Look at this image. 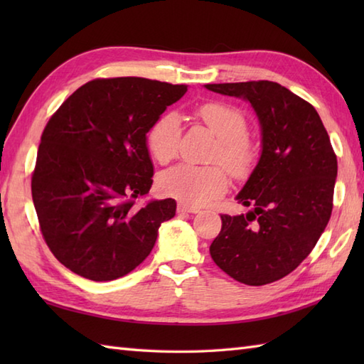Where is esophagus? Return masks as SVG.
I'll return each mask as SVG.
<instances>
[{"instance_id": "34e87169", "label": "esophagus", "mask_w": 364, "mask_h": 364, "mask_svg": "<svg viewBox=\"0 0 364 364\" xmlns=\"http://www.w3.org/2000/svg\"><path fill=\"white\" fill-rule=\"evenodd\" d=\"M176 211H178V214H197V213H200L198 208H192V206L183 205V203H178Z\"/></svg>"}]
</instances>
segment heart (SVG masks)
Wrapping results in <instances>:
<instances>
[{
	"mask_svg": "<svg viewBox=\"0 0 364 364\" xmlns=\"http://www.w3.org/2000/svg\"><path fill=\"white\" fill-rule=\"evenodd\" d=\"M196 115L219 137L213 159L222 162L233 176L242 178L249 173L257 162V149L247 137L249 123L244 114L231 105L210 102L200 105ZM180 141L181 120L173 112L162 114L146 133L149 150L161 164L176 156ZM158 188L164 196L184 205L202 206L225 194L228 178L220 166L178 164L159 175Z\"/></svg>",
	"mask_w": 364,
	"mask_h": 364,
	"instance_id": "obj_1",
	"label": "heart"
}]
</instances>
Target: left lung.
Listing matches in <instances>:
<instances>
[{
	"label": "left lung",
	"instance_id": "1",
	"mask_svg": "<svg viewBox=\"0 0 364 364\" xmlns=\"http://www.w3.org/2000/svg\"><path fill=\"white\" fill-rule=\"evenodd\" d=\"M205 87L249 102L261 128L258 164L236 196L252 210L220 215L211 258L239 283L277 282L310 255L330 220L338 161L328 133L318 111L278 82Z\"/></svg>",
	"mask_w": 364,
	"mask_h": 364
}]
</instances>
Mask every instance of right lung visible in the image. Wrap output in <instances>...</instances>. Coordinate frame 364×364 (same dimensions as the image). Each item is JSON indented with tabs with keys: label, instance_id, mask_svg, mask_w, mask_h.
I'll return each instance as SVG.
<instances>
[{
	"label": "right lung",
	"instance_id": "right-lung-1",
	"mask_svg": "<svg viewBox=\"0 0 364 364\" xmlns=\"http://www.w3.org/2000/svg\"><path fill=\"white\" fill-rule=\"evenodd\" d=\"M186 90L136 76L94 80L46 123L31 191L46 245L72 272L94 282L129 274L175 215L173 198H134L153 183L146 133Z\"/></svg>",
	"mask_w": 364,
	"mask_h": 364
}]
</instances>
